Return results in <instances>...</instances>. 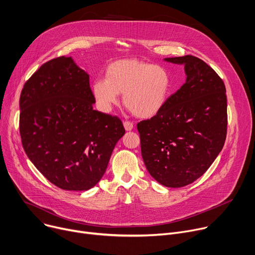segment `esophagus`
I'll use <instances>...</instances> for the list:
<instances>
[{"instance_id": "obj_1", "label": "esophagus", "mask_w": 255, "mask_h": 255, "mask_svg": "<svg viewBox=\"0 0 255 255\" xmlns=\"http://www.w3.org/2000/svg\"><path fill=\"white\" fill-rule=\"evenodd\" d=\"M124 126H125L126 130H131V129L133 128V125H132V123H130V122H128V121L124 122Z\"/></svg>"}]
</instances>
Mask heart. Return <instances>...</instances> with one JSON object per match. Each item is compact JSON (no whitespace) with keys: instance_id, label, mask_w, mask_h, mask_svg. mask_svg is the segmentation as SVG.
<instances>
[{"instance_id":"1","label":"heart","mask_w":255,"mask_h":255,"mask_svg":"<svg viewBox=\"0 0 255 255\" xmlns=\"http://www.w3.org/2000/svg\"><path fill=\"white\" fill-rule=\"evenodd\" d=\"M169 71L160 65L138 59H125L111 63L105 71V80L93 84L96 101L109 111L124 94L126 107L141 119H150L164 107L170 91Z\"/></svg>"}]
</instances>
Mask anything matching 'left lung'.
I'll list each match as a JSON object with an SVG mask.
<instances>
[{"label":"left lung","instance_id":"1","mask_svg":"<svg viewBox=\"0 0 255 255\" xmlns=\"http://www.w3.org/2000/svg\"><path fill=\"white\" fill-rule=\"evenodd\" d=\"M185 64L187 81L162 110L136 125L144 163L161 185L181 188L209 168L222 151L228 128L226 87L199 58H166Z\"/></svg>","mask_w":255,"mask_h":255}]
</instances>
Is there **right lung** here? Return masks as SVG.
I'll list each match as a JSON object with an SVG mask.
<instances>
[{"instance_id":"1","label":"right lung","mask_w":255,"mask_h":255,"mask_svg":"<svg viewBox=\"0 0 255 255\" xmlns=\"http://www.w3.org/2000/svg\"><path fill=\"white\" fill-rule=\"evenodd\" d=\"M89 75L71 57L44 63L19 99L22 147L56 187L86 191L99 182L126 129L120 117L93 109Z\"/></svg>"}]
</instances>
